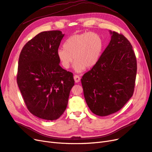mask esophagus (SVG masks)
<instances>
[{
    "label": "esophagus",
    "mask_w": 152,
    "mask_h": 152,
    "mask_svg": "<svg viewBox=\"0 0 152 152\" xmlns=\"http://www.w3.org/2000/svg\"><path fill=\"white\" fill-rule=\"evenodd\" d=\"M74 79H75V81L76 83H78V82L80 81V77L78 75H75L74 76Z\"/></svg>",
    "instance_id": "34e87169"
}]
</instances>
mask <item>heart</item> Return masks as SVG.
I'll return each mask as SVG.
<instances>
[{"instance_id": "b5f03b06", "label": "heart", "mask_w": 152, "mask_h": 152, "mask_svg": "<svg viewBox=\"0 0 152 152\" xmlns=\"http://www.w3.org/2000/svg\"><path fill=\"white\" fill-rule=\"evenodd\" d=\"M64 48L57 51L62 66L68 69L75 60L74 69L81 72L97 63L104 49V41L100 35L94 32L76 34L67 39Z\"/></svg>"}]
</instances>
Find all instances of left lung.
<instances>
[{"instance_id": "obj_1", "label": "left lung", "mask_w": 152, "mask_h": 152, "mask_svg": "<svg viewBox=\"0 0 152 152\" xmlns=\"http://www.w3.org/2000/svg\"><path fill=\"white\" fill-rule=\"evenodd\" d=\"M110 32L109 45L81 80L86 104L93 113L100 116L115 113L131 98L137 72L131 43L122 34Z\"/></svg>"}]
</instances>
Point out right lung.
I'll list each match as a JSON object with an SVG mask.
<instances>
[{
	"label": "right lung",
	"mask_w": 152,
	"mask_h": 152,
	"mask_svg": "<svg viewBox=\"0 0 152 152\" xmlns=\"http://www.w3.org/2000/svg\"><path fill=\"white\" fill-rule=\"evenodd\" d=\"M64 36L60 30L42 32L26 43L19 57L17 83L28 111L41 119L60 117L75 85L72 73L59 65Z\"/></svg>",
	"instance_id": "add662e5"
}]
</instances>
